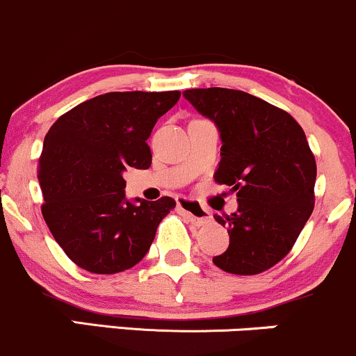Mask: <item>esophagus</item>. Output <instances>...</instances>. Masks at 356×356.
I'll use <instances>...</instances> for the list:
<instances>
[{
    "instance_id": "esophagus-1",
    "label": "esophagus",
    "mask_w": 356,
    "mask_h": 356,
    "mask_svg": "<svg viewBox=\"0 0 356 356\" xmlns=\"http://www.w3.org/2000/svg\"><path fill=\"white\" fill-rule=\"evenodd\" d=\"M178 210L188 218L190 222L197 223V225H205L210 222V211L203 209L198 202L188 198H178Z\"/></svg>"
}]
</instances>
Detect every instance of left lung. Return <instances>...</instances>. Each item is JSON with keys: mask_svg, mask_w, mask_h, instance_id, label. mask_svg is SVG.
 <instances>
[{"mask_svg": "<svg viewBox=\"0 0 356 356\" xmlns=\"http://www.w3.org/2000/svg\"><path fill=\"white\" fill-rule=\"evenodd\" d=\"M183 97L217 126L222 158L213 178L237 193L235 213L213 215L230 235L213 264L238 275L264 273L289 254L314 209L316 161L305 131L242 90L188 89Z\"/></svg>", "mask_w": 356, "mask_h": 356, "instance_id": "left-lung-1", "label": "left lung"}]
</instances>
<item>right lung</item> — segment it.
I'll return each instance as SVG.
<instances>
[{"instance_id":"add662e5","label":"right lung","mask_w":356,"mask_h":356,"mask_svg":"<svg viewBox=\"0 0 356 356\" xmlns=\"http://www.w3.org/2000/svg\"><path fill=\"white\" fill-rule=\"evenodd\" d=\"M181 92H107L55 121L43 141L38 181L54 238L82 269L115 274L145 257L177 202L126 198L127 168L147 170V138Z\"/></svg>"}]
</instances>
